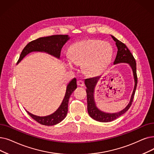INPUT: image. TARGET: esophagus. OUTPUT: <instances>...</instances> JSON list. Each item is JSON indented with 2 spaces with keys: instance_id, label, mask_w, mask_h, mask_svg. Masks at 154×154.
Wrapping results in <instances>:
<instances>
[{
  "instance_id": "34e87169",
  "label": "esophagus",
  "mask_w": 154,
  "mask_h": 154,
  "mask_svg": "<svg viewBox=\"0 0 154 154\" xmlns=\"http://www.w3.org/2000/svg\"><path fill=\"white\" fill-rule=\"evenodd\" d=\"M77 83L79 86H84V82L83 81H82V80H79Z\"/></svg>"
}]
</instances>
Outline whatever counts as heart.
I'll use <instances>...</instances> for the list:
<instances>
[{
  "label": "heart",
  "instance_id": "1",
  "mask_svg": "<svg viewBox=\"0 0 154 154\" xmlns=\"http://www.w3.org/2000/svg\"><path fill=\"white\" fill-rule=\"evenodd\" d=\"M71 59L77 65H83L85 72L94 75L101 72L112 58V49L109 43L101 40L88 39L73 45L70 50ZM67 60L66 65L73 68V63Z\"/></svg>",
  "mask_w": 154,
  "mask_h": 154
}]
</instances>
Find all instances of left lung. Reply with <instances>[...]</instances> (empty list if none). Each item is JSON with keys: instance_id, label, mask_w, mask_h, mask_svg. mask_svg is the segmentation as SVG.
Returning <instances> with one entry per match:
<instances>
[{"instance_id": "left-lung-1", "label": "left lung", "mask_w": 154, "mask_h": 154, "mask_svg": "<svg viewBox=\"0 0 154 154\" xmlns=\"http://www.w3.org/2000/svg\"><path fill=\"white\" fill-rule=\"evenodd\" d=\"M112 39L116 42V45L118 48V52L115 60L114 64L119 63H129L133 70V76L135 79V87L133 89L132 95L131 97L130 101L127 105L126 108L122 111L116 113H106L99 110L96 106L94 100V87L99 79V77H94L85 80V84L87 87V99H88V111L89 116L94 119L100 122H109L113 121L119 116L123 115L125 112L129 109L133 101L137 85V67H136V61L135 58L130 51L127 48V46L119 40L116 39L115 37L112 36Z\"/></svg>"}]
</instances>
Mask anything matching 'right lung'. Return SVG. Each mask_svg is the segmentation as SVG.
<instances>
[{
	"instance_id": "1",
	"label": "right lung",
	"mask_w": 154,
	"mask_h": 154,
	"mask_svg": "<svg viewBox=\"0 0 154 154\" xmlns=\"http://www.w3.org/2000/svg\"><path fill=\"white\" fill-rule=\"evenodd\" d=\"M69 39L68 35H51L46 37L39 38L35 40H33L26 45L23 50L17 63L29 53L31 51H45L48 53L57 58L60 56L61 50L66 42ZM77 88V81L76 79H73L69 82L63 101L59 107V108L52 115L40 117L32 115L31 113L27 111L28 114L38 123L46 126L55 125L60 122L66 117L68 112V104L69 100L72 94V93Z\"/></svg>"
}]
</instances>
